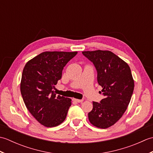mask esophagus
Instances as JSON below:
<instances>
[{
	"label": "esophagus",
	"mask_w": 153,
	"mask_h": 153,
	"mask_svg": "<svg viewBox=\"0 0 153 153\" xmlns=\"http://www.w3.org/2000/svg\"><path fill=\"white\" fill-rule=\"evenodd\" d=\"M73 100L77 102H82L83 101V99H73Z\"/></svg>",
	"instance_id": "1"
}]
</instances>
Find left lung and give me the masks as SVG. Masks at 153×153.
<instances>
[{
	"label": "left lung",
	"mask_w": 153,
	"mask_h": 153,
	"mask_svg": "<svg viewBox=\"0 0 153 153\" xmlns=\"http://www.w3.org/2000/svg\"><path fill=\"white\" fill-rule=\"evenodd\" d=\"M82 53L95 65L97 81L105 97L99 103L93 102L89 120L97 128H108L121 118L130 102L134 89L130 68L111 51L97 50Z\"/></svg>",
	"instance_id": "1"
}]
</instances>
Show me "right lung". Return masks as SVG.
Here are the masks:
<instances>
[{
  "instance_id": "1",
  "label": "right lung",
  "mask_w": 153,
  "mask_h": 153,
  "mask_svg": "<svg viewBox=\"0 0 153 153\" xmlns=\"http://www.w3.org/2000/svg\"><path fill=\"white\" fill-rule=\"evenodd\" d=\"M77 52L46 51L29 60L22 75L20 91L23 100L41 124L52 128L62 123L71 105L69 98L53 91L62 78L64 67Z\"/></svg>"
}]
</instances>
